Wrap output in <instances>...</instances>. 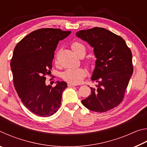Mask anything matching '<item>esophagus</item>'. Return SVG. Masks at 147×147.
Returning <instances> with one entry per match:
<instances>
[{
    "label": "esophagus",
    "mask_w": 147,
    "mask_h": 147,
    "mask_svg": "<svg viewBox=\"0 0 147 147\" xmlns=\"http://www.w3.org/2000/svg\"><path fill=\"white\" fill-rule=\"evenodd\" d=\"M77 85L76 84H73V83H70V82H69L68 83V86L69 87H73V86H76Z\"/></svg>",
    "instance_id": "esophagus-1"
}]
</instances>
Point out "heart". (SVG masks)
Segmentation results:
<instances>
[{"label":"heart","instance_id":"obj_1","mask_svg":"<svg viewBox=\"0 0 147 147\" xmlns=\"http://www.w3.org/2000/svg\"><path fill=\"white\" fill-rule=\"evenodd\" d=\"M73 51L79 56L82 53H86V47L79 42H74L71 45ZM86 75V71L83 68L67 69L62 74V78L70 83L78 84L82 81Z\"/></svg>","mask_w":147,"mask_h":147}]
</instances>
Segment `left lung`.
Returning a JSON list of instances; mask_svg holds the SVG:
<instances>
[{
    "instance_id": "8db88e82",
    "label": "left lung",
    "mask_w": 147,
    "mask_h": 147,
    "mask_svg": "<svg viewBox=\"0 0 147 147\" xmlns=\"http://www.w3.org/2000/svg\"><path fill=\"white\" fill-rule=\"evenodd\" d=\"M76 35L93 47L96 58L91 80L97 85L94 88H90L91 94L82 103L96 112L110 110L123 100L132 75L130 49L121 36L104 28L83 30Z\"/></svg>"
}]
</instances>
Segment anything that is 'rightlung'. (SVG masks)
<instances>
[{
	"label": "right lung",
	"mask_w": 147,
	"mask_h": 147,
	"mask_svg": "<svg viewBox=\"0 0 147 147\" xmlns=\"http://www.w3.org/2000/svg\"><path fill=\"white\" fill-rule=\"evenodd\" d=\"M71 33L58 28L36 30L15 47L10 63L14 87L24 105L37 115L51 116L61 105L67 84L57 81L56 86H47L45 76L51 73L57 45Z\"/></svg>",
	"instance_id": "right-lung-1"
}]
</instances>
